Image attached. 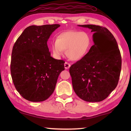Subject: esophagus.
<instances>
[{"label": "esophagus", "mask_w": 131, "mask_h": 131, "mask_svg": "<svg viewBox=\"0 0 131 131\" xmlns=\"http://www.w3.org/2000/svg\"><path fill=\"white\" fill-rule=\"evenodd\" d=\"M64 66H65V68L66 69H68L70 67V64L69 63L66 62L65 64H64Z\"/></svg>", "instance_id": "34e87169"}]
</instances>
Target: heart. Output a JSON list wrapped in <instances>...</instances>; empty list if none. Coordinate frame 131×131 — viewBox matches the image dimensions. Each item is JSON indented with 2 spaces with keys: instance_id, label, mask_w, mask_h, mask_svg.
<instances>
[{
  "instance_id": "heart-1",
  "label": "heart",
  "mask_w": 131,
  "mask_h": 131,
  "mask_svg": "<svg viewBox=\"0 0 131 131\" xmlns=\"http://www.w3.org/2000/svg\"><path fill=\"white\" fill-rule=\"evenodd\" d=\"M92 38L86 32L69 30L59 35L52 43L53 54L59 58L66 50V54L73 61H79L87 54L92 46Z\"/></svg>"
}]
</instances>
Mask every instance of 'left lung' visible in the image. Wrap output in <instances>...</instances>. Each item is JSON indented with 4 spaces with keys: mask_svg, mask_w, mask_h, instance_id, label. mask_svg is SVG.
<instances>
[{
    "mask_svg": "<svg viewBox=\"0 0 131 131\" xmlns=\"http://www.w3.org/2000/svg\"><path fill=\"white\" fill-rule=\"evenodd\" d=\"M78 26L89 28L94 33V45L83 58L70 67L73 88L84 101H102L118 84L121 69L118 44L107 28L94 25Z\"/></svg>",
    "mask_w": 131,
    "mask_h": 131,
    "instance_id": "1",
    "label": "left lung"
}]
</instances>
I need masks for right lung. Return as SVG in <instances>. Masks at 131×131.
Here are the masks:
<instances>
[{"instance_id":"obj_1","label":"right lung","mask_w":131,"mask_h":131,"mask_svg":"<svg viewBox=\"0 0 131 131\" xmlns=\"http://www.w3.org/2000/svg\"><path fill=\"white\" fill-rule=\"evenodd\" d=\"M59 24L32 25L26 28L13 46L11 74L15 88L30 102L47 99L65 70L63 60L51 57L47 41Z\"/></svg>"}]
</instances>
